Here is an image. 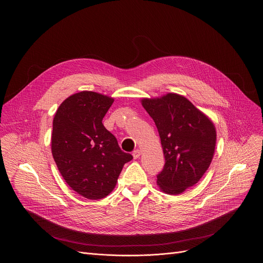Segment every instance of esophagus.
I'll list each match as a JSON object with an SVG mask.
<instances>
[{
	"label": "esophagus",
	"instance_id": "1",
	"mask_svg": "<svg viewBox=\"0 0 263 263\" xmlns=\"http://www.w3.org/2000/svg\"><path fill=\"white\" fill-rule=\"evenodd\" d=\"M140 154H141V151L140 149H135V151H133V153H132V155H133V158L134 159H137V158H139V156H140Z\"/></svg>",
	"mask_w": 263,
	"mask_h": 263
}]
</instances>
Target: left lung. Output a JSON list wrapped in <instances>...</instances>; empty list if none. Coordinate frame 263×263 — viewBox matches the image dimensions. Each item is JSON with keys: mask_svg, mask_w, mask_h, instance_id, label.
I'll list each match as a JSON object with an SVG mask.
<instances>
[{"mask_svg": "<svg viewBox=\"0 0 263 263\" xmlns=\"http://www.w3.org/2000/svg\"><path fill=\"white\" fill-rule=\"evenodd\" d=\"M141 104L156 124L165 158L157 184L167 194H181L197 184L211 165L217 139L215 126L178 94L144 98Z\"/></svg>", "mask_w": 263, "mask_h": 263, "instance_id": "1", "label": "left lung"}]
</instances>
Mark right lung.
Listing matches in <instances>:
<instances>
[{
    "mask_svg": "<svg viewBox=\"0 0 263 263\" xmlns=\"http://www.w3.org/2000/svg\"><path fill=\"white\" fill-rule=\"evenodd\" d=\"M112 103L110 97L83 91L68 97L53 118L55 164L72 190L93 200L114 190L124 164L133 159L102 124Z\"/></svg>",
    "mask_w": 263,
    "mask_h": 263,
    "instance_id": "add662e5",
    "label": "right lung"
}]
</instances>
